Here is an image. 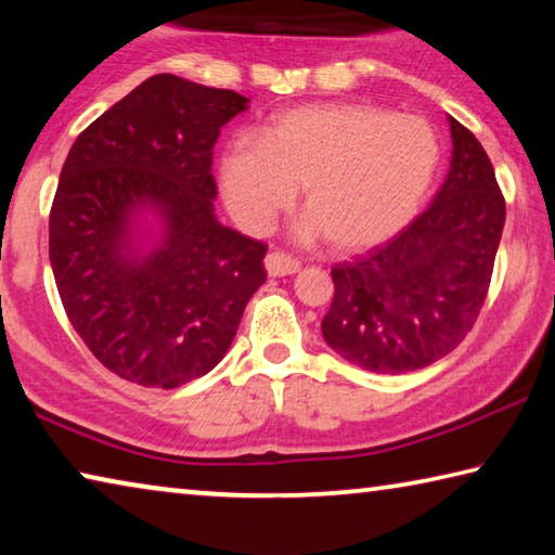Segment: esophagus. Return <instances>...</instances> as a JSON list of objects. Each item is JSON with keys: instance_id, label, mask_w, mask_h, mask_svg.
Returning <instances> with one entry per match:
<instances>
[{"instance_id": "34e87169", "label": "esophagus", "mask_w": 555, "mask_h": 555, "mask_svg": "<svg viewBox=\"0 0 555 555\" xmlns=\"http://www.w3.org/2000/svg\"><path fill=\"white\" fill-rule=\"evenodd\" d=\"M264 267L269 271V276H288V274H296L300 269V261L291 255H284V251H271V255H267L264 259Z\"/></svg>"}]
</instances>
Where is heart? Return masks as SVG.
<instances>
[{
  "instance_id": "obj_1",
  "label": "heart",
  "mask_w": 555,
  "mask_h": 555,
  "mask_svg": "<svg viewBox=\"0 0 555 555\" xmlns=\"http://www.w3.org/2000/svg\"><path fill=\"white\" fill-rule=\"evenodd\" d=\"M440 164L426 119L362 102L281 112L251 137L232 139L220 162L224 203L242 228L267 230L304 185L306 237L325 234L337 251H360L406 228Z\"/></svg>"
}]
</instances>
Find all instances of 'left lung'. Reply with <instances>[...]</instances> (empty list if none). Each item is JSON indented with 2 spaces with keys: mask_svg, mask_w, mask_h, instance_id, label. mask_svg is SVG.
<instances>
[{
  "mask_svg": "<svg viewBox=\"0 0 555 555\" xmlns=\"http://www.w3.org/2000/svg\"><path fill=\"white\" fill-rule=\"evenodd\" d=\"M453 156L434 203L370 255L333 267L321 331L357 367L403 374L453 352L480 315L504 228L490 156L450 117Z\"/></svg>",
  "mask_w": 555,
  "mask_h": 555,
  "instance_id": "8db88e82",
  "label": "left lung"
}]
</instances>
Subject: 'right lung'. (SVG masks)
Instances as JSON below:
<instances>
[{
    "instance_id": "add662e5",
    "label": "right lung",
    "mask_w": 555,
    "mask_h": 555,
    "mask_svg": "<svg viewBox=\"0 0 555 555\" xmlns=\"http://www.w3.org/2000/svg\"><path fill=\"white\" fill-rule=\"evenodd\" d=\"M247 98L158 73L80 131L49 218L65 315L117 377L176 389L208 374L267 281V244L215 218L212 146ZM163 222L146 253L139 211Z\"/></svg>"
}]
</instances>
